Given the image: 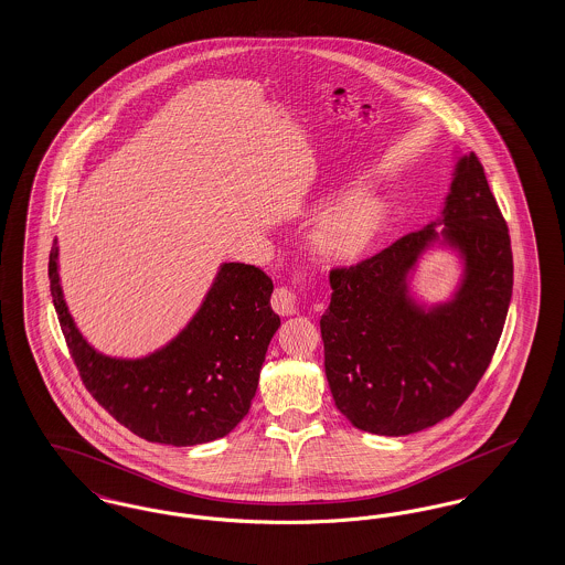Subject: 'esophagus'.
<instances>
[{
    "label": "esophagus",
    "instance_id": "34e87169",
    "mask_svg": "<svg viewBox=\"0 0 565 565\" xmlns=\"http://www.w3.org/2000/svg\"><path fill=\"white\" fill-rule=\"evenodd\" d=\"M270 305H273V309L279 313V316H295L296 313V292L292 288H286V286H281V288H277L275 292H273V298H270Z\"/></svg>",
    "mask_w": 565,
    "mask_h": 565
}]
</instances>
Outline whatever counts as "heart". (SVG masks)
<instances>
[{
	"label": "heart",
	"mask_w": 565,
	"mask_h": 565,
	"mask_svg": "<svg viewBox=\"0 0 565 565\" xmlns=\"http://www.w3.org/2000/svg\"><path fill=\"white\" fill-rule=\"evenodd\" d=\"M385 217V205L375 194H355L328 215L316 231V249L326 260H358L375 239Z\"/></svg>",
	"instance_id": "obj_1"
}]
</instances>
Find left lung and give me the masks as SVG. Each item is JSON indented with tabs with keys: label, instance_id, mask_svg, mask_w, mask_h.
I'll list each match as a JSON object with an SVG mask.
<instances>
[{
	"label": "left lung",
	"instance_id": "1",
	"mask_svg": "<svg viewBox=\"0 0 565 565\" xmlns=\"http://www.w3.org/2000/svg\"><path fill=\"white\" fill-rule=\"evenodd\" d=\"M451 175L428 226L355 267L330 270L323 369L337 408L358 430L406 436L443 422L472 394L498 348L512 296L509 228L472 152H457ZM434 246L454 250L462 273L447 301L428 306L409 281Z\"/></svg>",
	"mask_w": 565,
	"mask_h": 565
}]
</instances>
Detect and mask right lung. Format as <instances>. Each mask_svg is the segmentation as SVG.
<instances>
[{"label":"right lung","instance_id":"obj_1","mask_svg":"<svg viewBox=\"0 0 565 565\" xmlns=\"http://www.w3.org/2000/svg\"><path fill=\"white\" fill-rule=\"evenodd\" d=\"M49 279L82 381L118 424L150 443L192 447L226 436L247 415L281 323L270 309L267 273L222 263L190 322L167 345L141 358H111L82 337L63 298L56 239Z\"/></svg>","mask_w":565,"mask_h":565}]
</instances>
